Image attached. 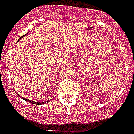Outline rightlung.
Returning a JSON list of instances; mask_svg holds the SVG:
<instances>
[{"label": "right lung", "instance_id": "right-lung-1", "mask_svg": "<svg viewBox=\"0 0 134 134\" xmlns=\"http://www.w3.org/2000/svg\"><path fill=\"white\" fill-rule=\"evenodd\" d=\"M26 35H23V36H22V37H20V38H19L18 41H20V39H21L22 37H24V36H26ZM18 96L20 97H21V98H22V99L26 100V101L27 102H29V103H32V104H35V105H41V104H45V103H46V102H34V101H31V100H29V99H24V97H21V96H20V95H19L18 94ZM50 101H51V100H50V99L48 100V102H47V103H48V102H50Z\"/></svg>", "mask_w": 134, "mask_h": 134}]
</instances>
